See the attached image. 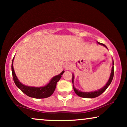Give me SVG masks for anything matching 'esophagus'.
<instances>
[{
    "label": "esophagus",
    "mask_w": 127,
    "mask_h": 127,
    "mask_svg": "<svg viewBox=\"0 0 127 127\" xmlns=\"http://www.w3.org/2000/svg\"><path fill=\"white\" fill-rule=\"evenodd\" d=\"M71 68V64L69 63H66L64 65V68L66 70H69Z\"/></svg>",
    "instance_id": "esophagus-1"
}]
</instances>
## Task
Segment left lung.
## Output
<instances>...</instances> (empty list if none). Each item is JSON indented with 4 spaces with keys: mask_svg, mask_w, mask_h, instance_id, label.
<instances>
[{
    "mask_svg": "<svg viewBox=\"0 0 127 127\" xmlns=\"http://www.w3.org/2000/svg\"><path fill=\"white\" fill-rule=\"evenodd\" d=\"M97 43L100 45H103V46H104V47H106V48L107 49V46H106L105 45L100 43V42H97ZM112 65H113V66H112V67L111 73H110V77H109L108 81H107V83H106V84L104 86V87H102L101 88L99 89V90H96V91H90V92H83V91H79V90H78V89L76 88L75 87H74V85H73L74 78H75V77H74V75L73 74L72 83H73V90H74V91H75L76 94L78 96H79V97H83V98H95V97H97L100 95H101L103 92L105 91V90L107 88V87L110 85V84H111V82L112 81V79H113V75H114V68H113L114 63H113V60H112Z\"/></svg>",
    "mask_w": 127,
    "mask_h": 127,
    "instance_id": "obj_1",
    "label": "left lung"
}]
</instances>
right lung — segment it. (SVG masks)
<instances>
[{
  "instance_id": "obj_1",
  "label": "right lung",
  "mask_w": 127,
  "mask_h": 127,
  "mask_svg": "<svg viewBox=\"0 0 127 127\" xmlns=\"http://www.w3.org/2000/svg\"><path fill=\"white\" fill-rule=\"evenodd\" d=\"M14 57L12 60V73L13 79L15 82L16 86L20 89L21 91L24 93V94L28 95L29 97H32L35 98H45L50 97L54 92L55 88H56L57 83L62 78L63 74L64 73V71L60 73L59 75L55 76L50 80L49 83L46 85L41 87H30V86H26L22 84L17 78L15 75V71L13 66V62H14Z\"/></svg>"
}]
</instances>
